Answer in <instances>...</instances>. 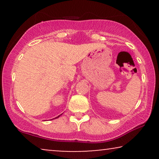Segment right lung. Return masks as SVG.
Returning <instances> with one entry per match:
<instances>
[{"mask_svg": "<svg viewBox=\"0 0 159 159\" xmlns=\"http://www.w3.org/2000/svg\"><path fill=\"white\" fill-rule=\"evenodd\" d=\"M59 116H60V115H59V116H57V117H56V118H58V117H59ZM56 118H55V119H56Z\"/></svg>", "mask_w": 159, "mask_h": 159, "instance_id": "1", "label": "right lung"}]
</instances>
